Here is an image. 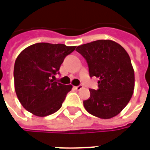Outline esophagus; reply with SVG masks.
I'll return each mask as SVG.
<instances>
[{
    "label": "esophagus",
    "instance_id": "esophagus-1",
    "mask_svg": "<svg viewBox=\"0 0 150 150\" xmlns=\"http://www.w3.org/2000/svg\"><path fill=\"white\" fill-rule=\"evenodd\" d=\"M83 88V86L82 84H79L78 85V86H75V89H76V90H78V91H79V90H81L82 88Z\"/></svg>",
    "mask_w": 150,
    "mask_h": 150
}]
</instances>
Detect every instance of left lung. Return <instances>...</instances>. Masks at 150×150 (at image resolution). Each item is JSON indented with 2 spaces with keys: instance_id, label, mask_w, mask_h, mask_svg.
<instances>
[{
  "instance_id": "obj_1",
  "label": "left lung",
  "mask_w": 150,
  "mask_h": 150,
  "mask_svg": "<svg viewBox=\"0 0 150 150\" xmlns=\"http://www.w3.org/2000/svg\"><path fill=\"white\" fill-rule=\"evenodd\" d=\"M88 65L90 77L100 79L98 89H89L90 97L83 101L88 112L109 119L125 108L134 90V71L126 50L111 40H97L77 46Z\"/></svg>"
}]
</instances>
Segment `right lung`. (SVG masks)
Returning a JSON list of instances; mask_svg holds the SVG:
<instances>
[{
    "label": "right lung",
    "instance_id": "right-lung-1",
    "mask_svg": "<svg viewBox=\"0 0 150 150\" xmlns=\"http://www.w3.org/2000/svg\"><path fill=\"white\" fill-rule=\"evenodd\" d=\"M76 46L36 43L23 50L15 61V91L21 105L34 115L46 116L62 107L71 85L54 81L60 66Z\"/></svg>",
    "mask_w": 150,
    "mask_h": 150
}]
</instances>
